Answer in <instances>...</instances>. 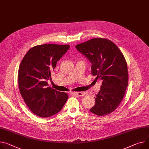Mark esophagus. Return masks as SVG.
Instances as JSON below:
<instances>
[{
    "label": "esophagus",
    "mask_w": 149,
    "mask_h": 149,
    "mask_svg": "<svg viewBox=\"0 0 149 149\" xmlns=\"http://www.w3.org/2000/svg\"><path fill=\"white\" fill-rule=\"evenodd\" d=\"M73 95H77V96H84L85 95V93H82V92H77V93H71Z\"/></svg>",
    "instance_id": "1"
}]
</instances>
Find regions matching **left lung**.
<instances>
[{"label": "left lung", "mask_w": 149, "mask_h": 149, "mask_svg": "<svg viewBox=\"0 0 149 149\" xmlns=\"http://www.w3.org/2000/svg\"><path fill=\"white\" fill-rule=\"evenodd\" d=\"M77 50L91 63V73L102 85L90 111L104 116L115 110L122 100L128 86L127 64L122 53L111 40L95 38L76 46Z\"/></svg>", "instance_id": "left-lung-1"}]
</instances>
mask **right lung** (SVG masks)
<instances>
[{
    "label": "right lung",
    "mask_w": 149,
    "mask_h": 149,
    "mask_svg": "<svg viewBox=\"0 0 149 149\" xmlns=\"http://www.w3.org/2000/svg\"><path fill=\"white\" fill-rule=\"evenodd\" d=\"M69 45L44 44L35 46L25 55L18 70V86L26 105L33 113L48 118L58 113L68 95L48 86L51 72Z\"/></svg>",
    "instance_id": "1"
}]
</instances>
